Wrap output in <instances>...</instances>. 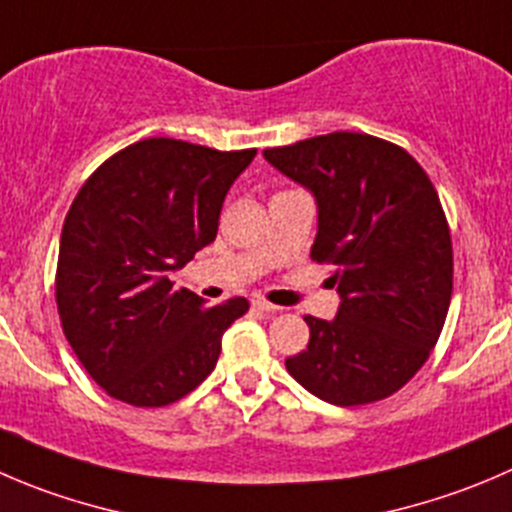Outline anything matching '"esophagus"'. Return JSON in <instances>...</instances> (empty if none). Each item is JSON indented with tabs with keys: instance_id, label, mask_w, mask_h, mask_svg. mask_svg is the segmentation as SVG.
<instances>
[{
	"instance_id": "esophagus-1",
	"label": "esophagus",
	"mask_w": 512,
	"mask_h": 512,
	"mask_svg": "<svg viewBox=\"0 0 512 512\" xmlns=\"http://www.w3.org/2000/svg\"><path fill=\"white\" fill-rule=\"evenodd\" d=\"M252 307L260 312H265V315H275V312H280V307L272 305V302H267V300H260V297H257V300H252Z\"/></svg>"
}]
</instances>
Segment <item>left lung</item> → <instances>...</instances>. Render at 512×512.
<instances>
[{
	"mask_svg": "<svg viewBox=\"0 0 512 512\" xmlns=\"http://www.w3.org/2000/svg\"><path fill=\"white\" fill-rule=\"evenodd\" d=\"M265 160L315 195L310 257L332 265L335 320L307 315L310 342L285 367L342 408L398 393L433 352L453 295V240L440 197L403 147L365 132H330Z\"/></svg>",
	"mask_w": 512,
	"mask_h": 512,
	"instance_id": "8db88e82",
	"label": "left lung"
}]
</instances>
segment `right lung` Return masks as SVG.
<instances>
[{
  "label": "right lung",
  "instance_id": "right-lung-1",
  "mask_svg": "<svg viewBox=\"0 0 512 512\" xmlns=\"http://www.w3.org/2000/svg\"><path fill=\"white\" fill-rule=\"evenodd\" d=\"M257 150L147 137L104 160L64 217L54 295L74 355L135 408L177 403L217 365L245 297L207 307L172 270L215 242L227 190Z\"/></svg>",
  "mask_w": 512,
  "mask_h": 512
}]
</instances>
